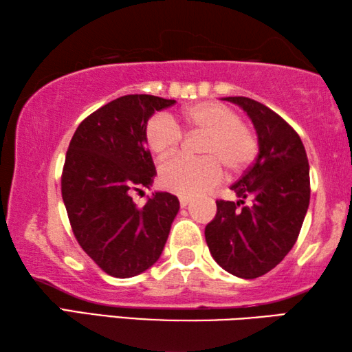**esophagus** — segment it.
I'll list each match as a JSON object with an SVG mask.
<instances>
[{"label":"esophagus","instance_id":"34e87169","mask_svg":"<svg viewBox=\"0 0 352 352\" xmlns=\"http://www.w3.org/2000/svg\"><path fill=\"white\" fill-rule=\"evenodd\" d=\"M178 200H180V206H188L190 204V197H186V195H182V197H178Z\"/></svg>","mask_w":352,"mask_h":352}]
</instances>
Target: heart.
Segmentation results:
<instances>
[{"label":"heart","mask_w":352,"mask_h":352,"mask_svg":"<svg viewBox=\"0 0 352 352\" xmlns=\"http://www.w3.org/2000/svg\"><path fill=\"white\" fill-rule=\"evenodd\" d=\"M205 133L201 158L180 155L160 169V183L180 195H199L223 180L225 170L241 174L258 155V136L242 122L239 113L219 102H200L184 109L175 119L155 115L144 129L146 144L158 160H164L180 146L183 133Z\"/></svg>","instance_id":"heart-1"}]
</instances>
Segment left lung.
<instances>
[{
    "label": "left lung",
    "mask_w": 352,
    "mask_h": 352,
    "mask_svg": "<svg viewBox=\"0 0 352 352\" xmlns=\"http://www.w3.org/2000/svg\"><path fill=\"white\" fill-rule=\"evenodd\" d=\"M225 99L253 121L259 153L231 186L239 200L216 201L205 239L222 269L254 279L275 269L295 245L311 199L309 162L300 135L278 113L250 98Z\"/></svg>",
    "instance_id": "obj_1"
}]
</instances>
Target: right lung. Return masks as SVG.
<instances>
[{
  "label": "right lung",
  "mask_w": 352,
  "mask_h": 352,
  "mask_svg": "<svg viewBox=\"0 0 352 352\" xmlns=\"http://www.w3.org/2000/svg\"><path fill=\"white\" fill-rule=\"evenodd\" d=\"M174 104L152 94L121 96L83 119L69 141L62 197L71 230L110 276H136L153 265L180 210L169 192H155L142 206L132 199L157 174L146 147V124Z\"/></svg>",
  "instance_id": "1"
}]
</instances>
